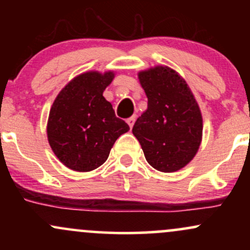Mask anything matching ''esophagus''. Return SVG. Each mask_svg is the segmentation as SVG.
Returning <instances> with one entry per match:
<instances>
[{
  "instance_id": "obj_1",
  "label": "esophagus",
  "mask_w": 250,
  "mask_h": 250,
  "mask_svg": "<svg viewBox=\"0 0 250 250\" xmlns=\"http://www.w3.org/2000/svg\"><path fill=\"white\" fill-rule=\"evenodd\" d=\"M135 120H136V116H130L129 119H127V123L129 125V128H133L134 123H135Z\"/></svg>"
}]
</instances>
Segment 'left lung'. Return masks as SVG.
Wrapping results in <instances>:
<instances>
[{
	"label": "left lung",
	"instance_id": "8db88e82",
	"mask_svg": "<svg viewBox=\"0 0 250 250\" xmlns=\"http://www.w3.org/2000/svg\"><path fill=\"white\" fill-rule=\"evenodd\" d=\"M148 99L147 110L135 122L146 160L162 173H174L194 159L202 141V114L186 80L167 65L137 74Z\"/></svg>",
	"mask_w": 250,
	"mask_h": 250
}]
</instances>
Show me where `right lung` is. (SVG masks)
Segmentation results:
<instances>
[{
  "label": "right lung",
  "mask_w": 250,
  "mask_h": 250,
  "mask_svg": "<svg viewBox=\"0 0 250 250\" xmlns=\"http://www.w3.org/2000/svg\"><path fill=\"white\" fill-rule=\"evenodd\" d=\"M114 71H85L62 88L51 105L47 136L51 150L67 168L91 171L107 161L114 143L129 125L115 116L103 96Z\"/></svg>",
  "instance_id": "obj_1"
}]
</instances>
